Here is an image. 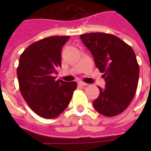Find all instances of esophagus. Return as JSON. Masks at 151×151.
I'll return each instance as SVG.
<instances>
[{
	"mask_svg": "<svg viewBox=\"0 0 151 151\" xmlns=\"http://www.w3.org/2000/svg\"><path fill=\"white\" fill-rule=\"evenodd\" d=\"M78 84V86H87L86 83H85V82H79Z\"/></svg>",
	"mask_w": 151,
	"mask_h": 151,
	"instance_id": "1",
	"label": "esophagus"
}]
</instances>
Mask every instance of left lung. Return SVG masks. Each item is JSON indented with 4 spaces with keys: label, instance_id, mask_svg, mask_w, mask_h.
Here are the masks:
<instances>
[{
    "label": "left lung",
    "instance_id": "left-lung-1",
    "mask_svg": "<svg viewBox=\"0 0 151 151\" xmlns=\"http://www.w3.org/2000/svg\"><path fill=\"white\" fill-rule=\"evenodd\" d=\"M91 52L95 65L104 73L106 88L93 102L95 110L108 117L116 116L126 109L136 94L139 65L133 48L116 35L103 32L80 35Z\"/></svg>",
    "mask_w": 151,
    "mask_h": 151
}]
</instances>
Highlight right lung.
<instances>
[{
  "mask_svg": "<svg viewBox=\"0 0 151 151\" xmlns=\"http://www.w3.org/2000/svg\"><path fill=\"white\" fill-rule=\"evenodd\" d=\"M69 36H50L36 41L22 53L17 68L19 90L32 111L53 119L68 107L76 82L56 80L61 66V48Z\"/></svg>",
  "mask_w": 151,
  "mask_h": 151,
  "instance_id": "right-lung-1",
  "label": "right lung"
}]
</instances>
